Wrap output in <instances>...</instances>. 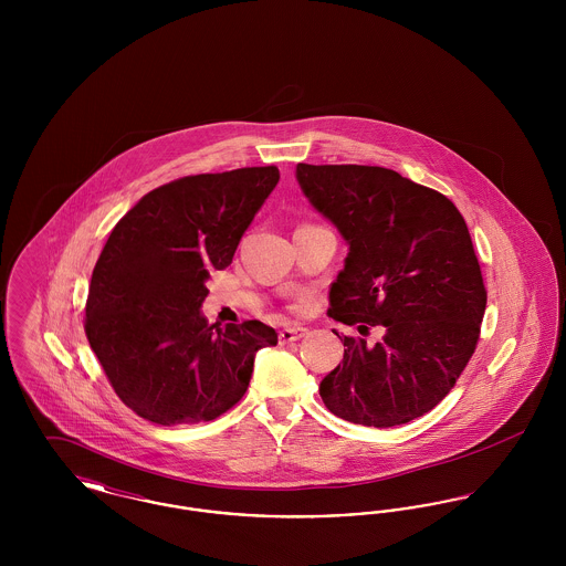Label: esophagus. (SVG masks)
I'll use <instances>...</instances> for the list:
<instances>
[{
    "instance_id": "obj_1",
    "label": "esophagus",
    "mask_w": 566,
    "mask_h": 566,
    "mask_svg": "<svg viewBox=\"0 0 566 566\" xmlns=\"http://www.w3.org/2000/svg\"><path fill=\"white\" fill-rule=\"evenodd\" d=\"M310 331L305 326H286L280 331V344H291V342H298L303 337H307Z\"/></svg>"
}]
</instances>
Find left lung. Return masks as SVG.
Segmentation results:
<instances>
[{
    "instance_id": "left-lung-1",
    "label": "left lung",
    "mask_w": 566,
    "mask_h": 566,
    "mask_svg": "<svg viewBox=\"0 0 566 566\" xmlns=\"http://www.w3.org/2000/svg\"><path fill=\"white\" fill-rule=\"evenodd\" d=\"M310 203L350 245L328 293V316L377 344L342 337L344 360L321 381L335 416L388 429L454 388L473 356L485 286L467 222L441 192L371 165H296Z\"/></svg>"
}]
</instances>
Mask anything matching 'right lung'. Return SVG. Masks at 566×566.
<instances>
[{
  "instance_id": "obj_1",
  "label": "right lung",
  "mask_w": 566,
  "mask_h": 566,
  "mask_svg": "<svg viewBox=\"0 0 566 566\" xmlns=\"http://www.w3.org/2000/svg\"><path fill=\"white\" fill-rule=\"evenodd\" d=\"M280 180L275 165L174 180L144 195L104 245L84 333L118 399L148 422H210L248 390L254 354L277 333L259 321L208 324L210 271L238 243Z\"/></svg>"
}]
</instances>
